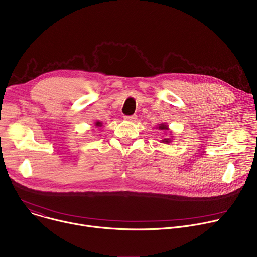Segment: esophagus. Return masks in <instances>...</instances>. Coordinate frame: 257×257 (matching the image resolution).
<instances>
[{
  "mask_svg": "<svg viewBox=\"0 0 257 257\" xmlns=\"http://www.w3.org/2000/svg\"><path fill=\"white\" fill-rule=\"evenodd\" d=\"M124 119L125 121H129V122H135L136 119H138V116L136 115H126V116H124Z\"/></svg>",
  "mask_w": 257,
  "mask_h": 257,
  "instance_id": "esophagus-1",
  "label": "esophagus"
}]
</instances>
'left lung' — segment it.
Returning a JSON list of instances; mask_svg holds the SVG:
<instances>
[{
    "instance_id": "1",
    "label": "left lung",
    "mask_w": 257,
    "mask_h": 257,
    "mask_svg": "<svg viewBox=\"0 0 257 257\" xmlns=\"http://www.w3.org/2000/svg\"><path fill=\"white\" fill-rule=\"evenodd\" d=\"M158 128L160 129V130H168V126L167 125H164V124H160L159 126H158ZM172 138L173 136H170V138H163V140H161V143H163V144H169L170 142H172Z\"/></svg>"
}]
</instances>
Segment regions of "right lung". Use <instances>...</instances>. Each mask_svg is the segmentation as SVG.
<instances>
[{"mask_svg":"<svg viewBox=\"0 0 257 257\" xmlns=\"http://www.w3.org/2000/svg\"><path fill=\"white\" fill-rule=\"evenodd\" d=\"M95 126H96V127H101V126H102V123H101V122H96V123H95Z\"/></svg>","mask_w":257,"mask_h":257,"instance_id":"add662e5","label":"right lung"}]
</instances>
